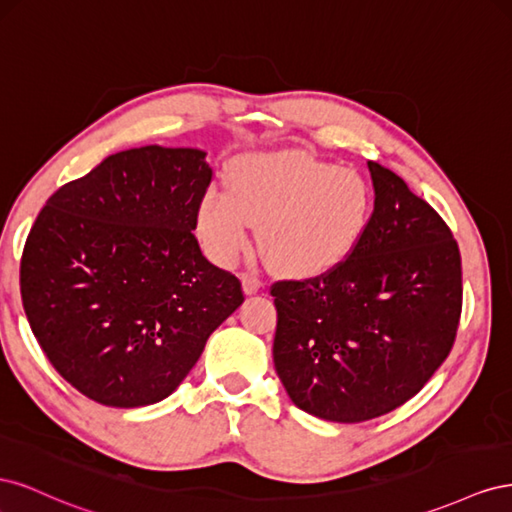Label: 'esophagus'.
Wrapping results in <instances>:
<instances>
[{"label":"esophagus","mask_w":512,"mask_h":512,"mask_svg":"<svg viewBox=\"0 0 512 512\" xmlns=\"http://www.w3.org/2000/svg\"><path fill=\"white\" fill-rule=\"evenodd\" d=\"M241 284H243V292L245 294H254L262 288L260 277L254 273H241Z\"/></svg>","instance_id":"esophagus-1"}]
</instances>
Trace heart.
I'll return each mask as SVG.
<instances>
[{"mask_svg":"<svg viewBox=\"0 0 512 512\" xmlns=\"http://www.w3.org/2000/svg\"><path fill=\"white\" fill-rule=\"evenodd\" d=\"M371 211L367 181L352 168L309 158H243L228 170V192L200 198L198 232L209 254L230 265L260 226L267 262L286 275L327 273L363 237Z\"/></svg>","mask_w":512,"mask_h":512,"instance_id":"heart-1","label":"heart"}]
</instances>
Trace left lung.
<instances>
[{"instance_id": "left-lung-1", "label": "left lung", "mask_w": 512, "mask_h": 512, "mask_svg": "<svg viewBox=\"0 0 512 512\" xmlns=\"http://www.w3.org/2000/svg\"><path fill=\"white\" fill-rule=\"evenodd\" d=\"M374 211L352 254L327 273L271 286L273 363L301 410L361 423L406 404L451 352L461 254L451 228L378 162Z\"/></svg>"}]
</instances>
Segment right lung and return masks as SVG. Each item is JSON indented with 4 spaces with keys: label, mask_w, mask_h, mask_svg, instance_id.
I'll list each match as a JSON object with an SVG mask.
<instances>
[{
    "label": "right lung",
    "mask_w": 512,
    "mask_h": 512,
    "mask_svg": "<svg viewBox=\"0 0 512 512\" xmlns=\"http://www.w3.org/2000/svg\"><path fill=\"white\" fill-rule=\"evenodd\" d=\"M211 177L200 149L119 151L61 185L29 230V327L57 374L102 406L168 397L245 299L192 232Z\"/></svg>",
    "instance_id": "right-lung-1"
}]
</instances>
